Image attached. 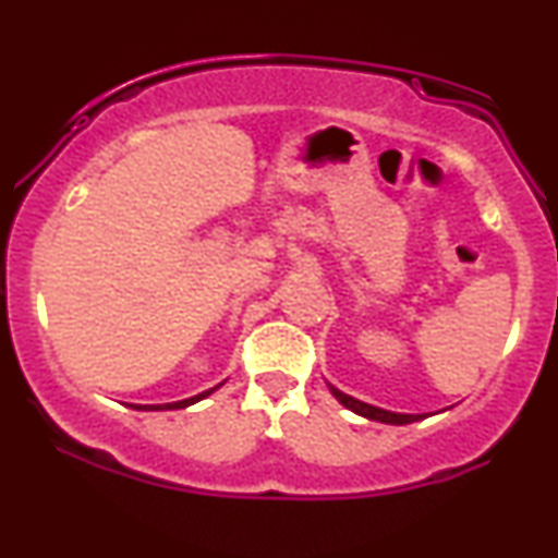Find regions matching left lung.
Masks as SVG:
<instances>
[{
    "instance_id": "1",
    "label": "left lung",
    "mask_w": 558,
    "mask_h": 558,
    "mask_svg": "<svg viewBox=\"0 0 558 558\" xmlns=\"http://www.w3.org/2000/svg\"><path fill=\"white\" fill-rule=\"evenodd\" d=\"M330 390H332V396H336V399L341 401L345 409H351V412L362 414V417H367V420L386 422V425H409V422H417V420L425 417V414H396V412H386V409H377V407H369V403H364V401L351 399V396L341 393V390L332 388V386H330Z\"/></svg>"
}]
</instances>
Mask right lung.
Returning a JSON list of instances; mask_svg holds the SVG:
<instances>
[{"mask_svg": "<svg viewBox=\"0 0 558 558\" xmlns=\"http://www.w3.org/2000/svg\"><path fill=\"white\" fill-rule=\"evenodd\" d=\"M213 390L215 388H209V390H204V393L191 396V399H183V401H175V403H151V407H133V409H149V412H157V409H185V407H191V403L207 399V396L213 393Z\"/></svg>", "mask_w": 558, "mask_h": 558, "instance_id": "add662e5", "label": "right lung"}]
</instances>
